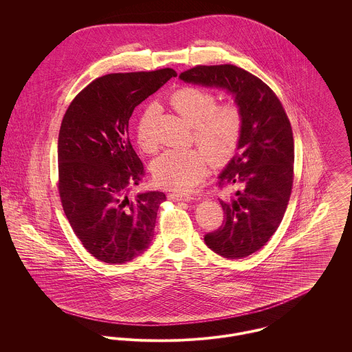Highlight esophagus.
Listing matches in <instances>:
<instances>
[{
    "label": "esophagus",
    "mask_w": 352,
    "mask_h": 352,
    "mask_svg": "<svg viewBox=\"0 0 352 352\" xmlns=\"http://www.w3.org/2000/svg\"><path fill=\"white\" fill-rule=\"evenodd\" d=\"M168 199L173 201H190L194 199V197L191 194H176V192H172L168 195Z\"/></svg>",
    "instance_id": "esophagus-1"
}]
</instances>
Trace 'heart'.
<instances>
[{
  "instance_id": "b5f03b06",
  "label": "heart",
  "mask_w": 352,
  "mask_h": 352,
  "mask_svg": "<svg viewBox=\"0 0 352 352\" xmlns=\"http://www.w3.org/2000/svg\"><path fill=\"white\" fill-rule=\"evenodd\" d=\"M170 107L192 126L194 140L201 148L168 151L153 162V176L157 184L172 191H187L195 187L207 175L211 162L222 165L230 161L239 149L243 135V113L237 104H217L208 91L186 87L169 99ZM154 104L146 105L135 123V141L140 149L153 153L157 148L153 137Z\"/></svg>"
}]
</instances>
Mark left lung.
Here are the masks:
<instances>
[{"instance_id":"8db88e82","label":"left lung","mask_w":352,"mask_h":352,"mask_svg":"<svg viewBox=\"0 0 352 352\" xmlns=\"http://www.w3.org/2000/svg\"><path fill=\"white\" fill-rule=\"evenodd\" d=\"M180 80L226 89L241 109L244 127L236 155L219 175V187L237 186L221 201L225 219L204 236L211 251L243 258L267 244L279 228L294 180V138L278 96L260 78L234 65L195 66Z\"/></svg>"}]
</instances>
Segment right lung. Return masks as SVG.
Masks as SVG:
<instances>
[{
  "label": "right lung",
  "mask_w": 352,
  "mask_h": 352,
  "mask_svg": "<svg viewBox=\"0 0 352 352\" xmlns=\"http://www.w3.org/2000/svg\"><path fill=\"white\" fill-rule=\"evenodd\" d=\"M173 69L112 73L96 78L70 102L58 137V192L84 248L98 260L123 264L154 237L165 194L127 197L144 175L129 140L134 108L176 77Z\"/></svg>",
  "instance_id": "obj_1"
}]
</instances>
